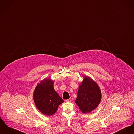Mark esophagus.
Masks as SVG:
<instances>
[{
    "label": "esophagus",
    "mask_w": 134,
    "mask_h": 134,
    "mask_svg": "<svg viewBox=\"0 0 134 134\" xmlns=\"http://www.w3.org/2000/svg\"><path fill=\"white\" fill-rule=\"evenodd\" d=\"M71 101H72V99L71 98H69V99H67V100H65V101L67 102H71Z\"/></svg>",
    "instance_id": "34e87169"
}]
</instances>
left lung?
<instances>
[{"mask_svg":"<svg viewBox=\"0 0 134 134\" xmlns=\"http://www.w3.org/2000/svg\"><path fill=\"white\" fill-rule=\"evenodd\" d=\"M75 102L83 114L89 113L95 110L101 100L99 86L88 76H84L82 82L79 86Z\"/></svg>","mask_w":134,"mask_h":134,"instance_id":"obj_1","label":"left lung"}]
</instances>
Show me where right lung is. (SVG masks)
Returning a JSON list of instances; mask_svg holds the SVG:
<instances>
[{
    "mask_svg": "<svg viewBox=\"0 0 134 134\" xmlns=\"http://www.w3.org/2000/svg\"><path fill=\"white\" fill-rule=\"evenodd\" d=\"M54 82L49 78L41 80L35 88L34 101L41 113L47 116H52L57 111L64 100L54 88Z\"/></svg>",
    "mask_w": 134,
    "mask_h": 134,
    "instance_id": "obj_1",
    "label": "right lung"
}]
</instances>
